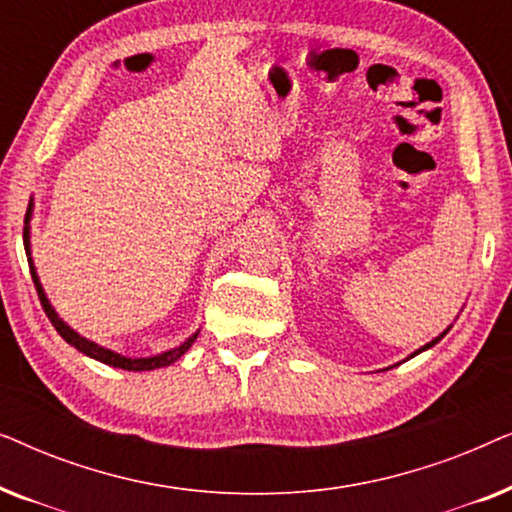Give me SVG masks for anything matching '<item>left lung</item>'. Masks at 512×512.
I'll return each instance as SVG.
<instances>
[{
	"instance_id": "1",
	"label": "left lung",
	"mask_w": 512,
	"mask_h": 512,
	"mask_svg": "<svg viewBox=\"0 0 512 512\" xmlns=\"http://www.w3.org/2000/svg\"><path fill=\"white\" fill-rule=\"evenodd\" d=\"M447 331H450V326H447V328H445V331L438 335V338H433L431 342H426V345H424V347H419V349H417V352H412V354L408 356V359H412V356H417V354H422V352H426V349H429V347H433V345H438V342H440V340H443V338H445V335H447ZM408 359H405V361H408ZM396 366H398V363H396Z\"/></svg>"
}]
</instances>
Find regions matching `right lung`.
<instances>
[{
	"label": "right lung",
	"mask_w": 512,
	"mask_h": 512,
	"mask_svg": "<svg viewBox=\"0 0 512 512\" xmlns=\"http://www.w3.org/2000/svg\"><path fill=\"white\" fill-rule=\"evenodd\" d=\"M32 214H34V198H30V205H27V214H25V228H23V244H25V254H27V263H30V272H32V282L34 286H37V293H39V300L41 305H44V312L46 317L51 319V324L55 326V331L60 333V338L69 342V345L79 349L81 354L90 356V359L100 361V363H107V366H114V368H121V370H135V373H139V370H156V368H165V366H172L174 361L181 359L188 349H191V345L195 342V338H198L200 331H195L193 335H188V338L181 342L179 347L174 349H167V352H160L156 356H142V359H132V356H123L114 352V349H107L102 345H97V342L83 338L81 333H76L72 326L67 324V321L60 319V314L55 312V307L51 305V300H48L44 286H41L39 282V275H37V268H34V261H32V242H30V221H32Z\"/></svg>",
	"instance_id": "add662e5"
}]
</instances>
